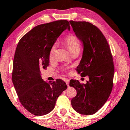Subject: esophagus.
Listing matches in <instances>:
<instances>
[{
	"mask_svg": "<svg viewBox=\"0 0 130 130\" xmlns=\"http://www.w3.org/2000/svg\"><path fill=\"white\" fill-rule=\"evenodd\" d=\"M64 81H65V82L66 83L67 86H69V80L67 79H66L64 80Z\"/></svg>",
	"mask_w": 130,
	"mask_h": 130,
	"instance_id": "obj_1",
	"label": "esophagus"
}]
</instances>
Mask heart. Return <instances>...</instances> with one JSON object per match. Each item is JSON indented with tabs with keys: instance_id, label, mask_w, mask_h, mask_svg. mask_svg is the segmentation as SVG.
<instances>
[{
	"instance_id": "heart-1",
	"label": "heart",
	"mask_w": 130,
	"mask_h": 130,
	"mask_svg": "<svg viewBox=\"0 0 130 130\" xmlns=\"http://www.w3.org/2000/svg\"><path fill=\"white\" fill-rule=\"evenodd\" d=\"M64 43L72 53L75 51H79L80 48V42L77 37L74 36V35L70 34L66 37L64 39ZM56 44H54L51 47L49 56L50 59H52L54 57V55L56 52Z\"/></svg>"
}]
</instances>
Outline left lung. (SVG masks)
<instances>
[{"label":"left lung","mask_w":130,"mask_h":130,"mask_svg":"<svg viewBox=\"0 0 130 130\" xmlns=\"http://www.w3.org/2000/svg\"><path fill=\"white\" fill-rule=\"evenodd\" d=\"M76 36L83 44L82 58L76 71L88 76L86 84L72 79L77 95L71 101L73 109L83 115L94 114L108 100L113 87L114 66L111 49L98 28L85 21H70Z\"/></svg>","instance_id":"left-lung-1"}]
</instances>
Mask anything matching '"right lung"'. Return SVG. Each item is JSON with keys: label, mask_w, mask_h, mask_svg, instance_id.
<instances>
[{"label": "right lung", "mask_w": 130, "mask_h": 130, "mask_svg": "<svg viewBox=\"0 0 130 130\" xmlns=\"http://www.w3.org/2000/svg\"><path fill=\"white\" fill-rule=\"evenodd\" d=\"M66 28L70 29L67 20L39 25L21 38L16 48L12 82L21 104L34 115L50 112L58 97L67 88L61 79L44 81L40 71L49 66L51 47Z\"/></svg>", "instance_id": "1"}]
</instances>
